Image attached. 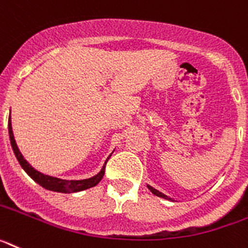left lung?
<instances>
[{
	"mask_svg": "<svg viewBox=\"0 0 248 248\" xmlns=\"http://www.w3.org/2000/svg\"><path fill=\"white\" fill-rule=\"evenodd\" d=\"M147 187H148V189H149L150 192H152V193H153V194H155V196H158V197H162V198H164V200L173 201V198H170V197L166 196V194H164V193H162V192H159V190H158V189H155V188H153V187H152V186L147 185Z\"/></svg>",
	"mask_w": 248,
	"mask_h": 248,
	"instance_id": "obj_1",
	"label": "left lung"
}]
</instances>
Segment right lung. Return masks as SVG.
I'll return each instance as SVG.
<instances>
[{"instance_id": "obj_1", "label": "right lung", "mask_w": 248, "mask_h": 248, "mask_svg": "<svg viewBox=\"0 0 248 248\" xmlns=\"http://www.w3.org/2000/svg\"><path fill=\"white\" fill-rule=\"evenodd\" d=\"M8 135H10V141H11V147L14 150L15 155L17 158L20 166L22 167V169L27 174L36 182L39 183L41 187H44L45 189L54 190V192H60V193H74V192H80V190H85L88 188H92L94 186H96L99 182L101 181V178L104 177V173H105V166H107V162L109 159L111 154L107 158L105 163H104L103 168L100 169V172L98 174L93 175L90 178L86 179H71V181H67V179H61L56 178V177H52V175L44 174V173L39 172L37 169L33 168L29 162H27L25 158H23L22 153L18 149L17 144H16V140H15L14 132H12V125H11V113H10V119H8Z\"/></svg>"}]
</instances>
